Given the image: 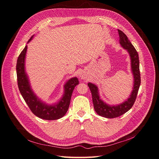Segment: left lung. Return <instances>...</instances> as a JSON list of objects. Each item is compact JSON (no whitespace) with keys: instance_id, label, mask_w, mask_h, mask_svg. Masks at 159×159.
I'll return each mask as SVG.
<instances>
[{"instance_id":"obj_1","label":"left lung","mask_w":159,"mask_h":159,"mask_svg":"<svg viewBox=\"0 0 159 159\" xmlns=\"http://www.w3.org/2000/svg\"><path fill=\"white\" fill-rule=\"evenodd\" d=\"M118 34L121 45L126 49L129 54L131 70L134 78V88H133L129 98L119 105H108L100 99L97 86L90 83H88V86L92 93V96H93V102L96 112L99 116L106 117V118H114V117L124 114L127 111H129L135 103L141 84L139 55L134 45L128 39L127 35L120 30H118Z\"/></svg>"}]
</instances>
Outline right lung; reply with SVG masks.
Instances as JSON below:
<instances>
[{
  "instance_id": "obj_1",
  "label": "right lung",
  "mask_w": 159,
  "mask_h": 159,
  "mask_svg": "<svg viewBox=\"0 0 159 159\" xmlns=\"http://www.w3.org/2000/svg\"><path fill=\"white\" fill-rule=\"evenodd\" d=\"M34 35L30 38L31 41ZM27 52V45L20 53L16 63L17 82L19 90L32 113L41 119L55 120L63 117L67 111L71 96L75 87L79 84L78 79L74 77L69 79L65 84L64 94L61 99L55 104L48 105L41 101L35 95L30 86L27 74L25 72V57Z\"/></svg>"
}]
</instances>
